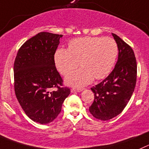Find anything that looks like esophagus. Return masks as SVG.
I'll return each mask as SVG.
<instances>
[{"label":"esophagus","mask_w":149,"mask_h":149,"mask_svg":"<svg viewBox=\"0 0 149 149\" xmlns=\"http://www.w3.org/2000/svg\"><path fill=\"white\" fill-rule=\"evenodd\" d=\"M83 91V89L80 88H76L73 87L72 89H71V91L72 92H80Z\"/></svg>","instance_id":"1"}]
</instances>
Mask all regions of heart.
<instances>
[{"label": "heart", "mask_w": 149, "mask_h": 149, "mask_svg": "<svg viewBox=\"0 0 149 149\" xmlns=\"http://www.w3.org/2000/svg\"><path fill=\"white\" fill-rule=\"evenodd\" d=\"M118 45L110 37L85 36L72 39L68 49L60 48L55 55L57 69L67 75L79 66H83L66 77L70 85L84 86L94 77L101 80L111 72L118 56Z\"/></svg>", "instance_id": "heart-1"}]
</instances>
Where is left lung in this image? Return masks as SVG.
Segmentation results:
<instances>
[{"label": "left lung", "instance_id": "1", "mask_svg": "<svg viewBox=\"0 0 149 149\" xmlns=\"http://www.w3.org/2000/svg\"><path fill=\"white\" fill-rule=\"evenodd\" d=\"M118 48V58L111 73L91 88L94 100L89 111L97 119L107 121L119 115L130 101L137 81V61L131 47L112 33Z\"/></svg>", "mask_w": 149, "mask_h": 149}]
</instances>
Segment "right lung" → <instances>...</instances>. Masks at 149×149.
Segmentation results:
<instances>
[{"instance_id": "1", "label": "right lung", "mask_w": 149, "mask_h": 149, "mask_svg": "<svg viewBox=\"0 0 149 149\" xmlns=\"http://www.w3.org/2000/svg\"><path fill=\"white\" fill-rule=\"evenodd\" d=\"M62 35L40 32L19 49L14 63L17 101L33 121L48 124L57 118L70 93L56 69L54 56Z\"/></svg>"}]
</instances>
